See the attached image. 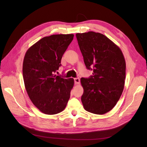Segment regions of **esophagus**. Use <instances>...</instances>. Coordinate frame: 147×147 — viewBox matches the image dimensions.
<instances>
[{"label": "esophagus", "mask_w": 147, "mask_h": 147, "mask_svg": "<svg viewBox=\"0 0 147 147\" xmlns=\"http://www.w3.org/2000/svg\"><path fill=\"white\" fill-rule=\"evenodd\" d=\"M74 83H75L76 85H78V84H80V78H74Z\"/></svg>", "instance_id": "1"}]
</instances>
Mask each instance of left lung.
Here are the masks:
<instances>
[{
    "label": "left lung",
    "mask_w": 147,
    "mask_h": 147,
    "mask_svg": "<svg viewBox=\"0 0 147 147\" xmlns=\"http://www.w3.org/2000/svg\"><path fill=\"white\" fill-rule=\"evenodd\" d=\"M76 36L86 67L93 72L89 78H81L84 109L104 114L114 108L123 92L125 59L120 48L103 34L88 32Z\"/></svg>",
    "instance_id": "left-lung-1"
}]
</instances>
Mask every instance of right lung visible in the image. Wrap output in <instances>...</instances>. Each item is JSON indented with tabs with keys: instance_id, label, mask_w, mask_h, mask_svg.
I'll return each mask as SVG.
<instances>
[{
	"instance_id": "obj_1",
	"label": "right lung",
	"mask_w": 147,
	"mask_h": 147,
	"mask_svg": "<svg viewBox=\"0 0 147 147\" xmlns=\"http://www.w3.org/2000/svg\"><path fill=\"white\" fill-rule=\"evenodd\" d=\"M73 37V34L43 37L24 55L23 76L26 90L33 104L45 114L62 112L70 98L73 78L65 79L55 73Z\"/></svg>"
}]
</instances>
